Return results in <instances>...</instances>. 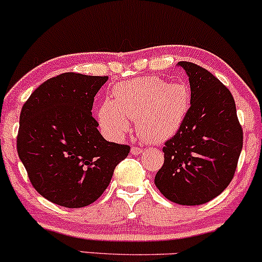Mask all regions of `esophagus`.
Here are the masks:
<instances>
[{"label":"esophagus","mask_w":262,"mask_h":262,"mask_svg":"<svg viewBox=\"0 0 262 262\" xmlns=\"http://www.w3.org/2000/svg\"><path fill=\"white\" fill-rule=\"evenodd\" d=\"M141 151H143V149L139 148V146H132V149H130V152L133 155H139Z\"/></svg>","instance_id":"esophagus-1"}]
</instances>
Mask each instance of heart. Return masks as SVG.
Instances as JSON below:
<instances>
[{"label":"heart","instance_id":"1","mask_svg":"<svg viewBox=\"0 0 262 262\" xmlns=\"http://www.w3.org/2000/svg\"><path fill=\"white\" fill-rule=\"evenodd\" d=\"M191 92L185 83H169L156 76L117 83L112 100L102 102L97 118L112 138H122L135 119L138 134L148 143L169 139L181 127L189 108Z\"/></svg>","mask_w":262,"mask_h":262}]
</instances>
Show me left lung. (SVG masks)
<instances>
[{"instance_id": "8db88e82", "label": "left lung", "mask_w": 262, "mask_h": 262, "mask_svg": "<svg viewBox=\"0 0 262 262\" xmlns=\"http://www.w3.org/2000/svg\"><path fill=\"white\" fill-rule=\"evenodd\" d=\"M188 76L191 107L177 133L165 143L155 176L171 202L198 206L228 187L243 149V129L229 90L206 69L180 61Z\"/></svg>"}]
</instances>
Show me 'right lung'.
I'll return each mask as SVG.
<instances>
[{"label":"right lung","instance_id":"add662e5","mask_svg":"<svg viewBox=\"0 0 262 262\" xmlns=\"http://www.w3.org/2000/svg\"><path fill=\"white\" fill-rule=\"evenodd\" d=\"M107 76L65 73L29 96L19 116L17 151L33 187L50 202L81 208L110 185L128 145L107 141L92 117Z\"/></svg>","mask_w":262,"mask_h":262}]
</instances>
